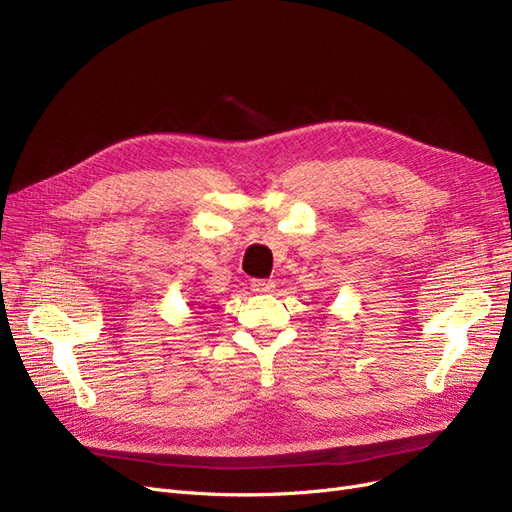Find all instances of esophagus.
Returning a JSON list of instances; mask_svg holds the SVG:
<instances>
[{
    "label": "esophagus",
    "instance_id": "34e87169",
    "mask_svg": "<svg viewBox=\"0 0 512 512\" xmlns=\"http://www.w3.org/2000/svg\"><path fill=\"white\" fill-rule=\"evenodd\" d=\"M275 284L271 280H252V290L256 294H267V292H273Z\"/></svg>",
    "mask_w": 512,
    "mask_h": 512
}]
</instances>
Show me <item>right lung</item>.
Masks as SVG:
<instances>
[{
    "instance_id": "right-lung-1",
    "label": "right lung",
    "mask_w": 512,
    "mask_h": 512,
    "mask_svg": "<svg viewBox=\"0 0 512 512\" xmlns=\"http://www.w3.org/2000/svg\"><path fill=\"white\" fill-rule=\"evenodd\" d=\"M196 314H198V312H196Z\"/></svg>"
}]
</instances>
